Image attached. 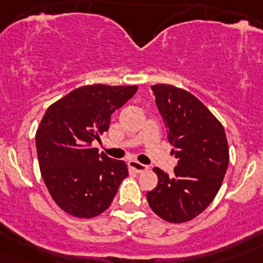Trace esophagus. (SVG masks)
I'll use <instances>...</instances> for the list:
<instances>
[{"label":"esophagus","mask_w":263,"mask_h":263,"mask_svg":"<svg viewBox=\"0 0 263 263\" xmlns=\"http://www.w3.org/2000/svg\"><path fill=\"white\" fill-rule=\"evenodd\" d=\"M129 167L130 168H133L134 171H137V173H143V171H146V170L148 168L146 164L139 163V162H137V160H130Z\"/></svg>","instance_id":"34e87169"}]
</instances>
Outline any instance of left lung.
I'll use <instances>...</instances> for the list:
<instances>
[{"label":"left lung","mask_w":263,"mask_h":263,"mask_svg":"<svg viewBox=\"0 0 263 263\" xmlns=\"http://www.w3.org/2000/svg\"><path fill=\"white\" fill-rule=\"evenodd\" d=\"M152 89L178 166L170 176L154 167L158 185L146 197L155 215L182 224L204 212L221 187L229 164L227 136L221 122L192 93L170 84Z\"/></svg>","instance_id":"8db88e82"}]
</instances>
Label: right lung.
<instances>
[{
  "mask_svg": "<svg viewBox=\"0 0 263 263\" xmlns=\"http://www.w3.org/2000/svg\"><path fill=\"white\" fill-rule=\"evenodd\" d=\"M137 85L92 84L51 104L35 134L42 178L60 210L92 218L109 208L127 176L124 160L92 147L109 129L110 116L137 92Z\"/></svg>",
  "mask_w": 263,
  "mask_h": 263,
  "instance_id": "right-lung-1",
  "label": "right lung"
}]
</instances>
